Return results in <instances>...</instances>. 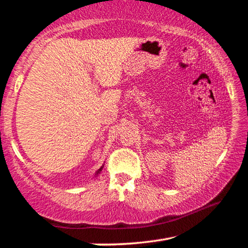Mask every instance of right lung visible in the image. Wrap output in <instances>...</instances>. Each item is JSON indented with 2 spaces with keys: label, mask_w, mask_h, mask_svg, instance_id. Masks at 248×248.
I'll return each mask as SVG.
<instances>
[{
  "label": "right lung",
  "mask_w": 248,
  "mask_h": 248,
  "mask_svg": "<svg viewBox=\"0 0 248 248\" xmlns=\"http://www.w3.org/2000/svg\"><path fill=\"white\" fill-rule=\"evenodd\" d=\"M102 169H103V166H102V167H100V169H99V170H98L97 171H96V174H95V175H97V174L99 173V171H100V170H102Z\"/></svg>",
  "instance_id": "right-lung-1"
}]
</instances>
